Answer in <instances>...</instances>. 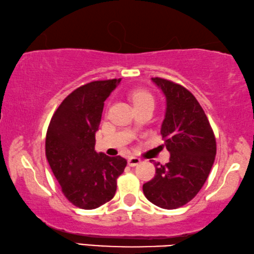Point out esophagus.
I'll return each instance as SVG.
<instances>
[{
  "label": "esophagus",
  "mask_w": 254,
  "mask_h": 254,
  "mask_svg": "<svg viewBox=\"0 0 254 254\" xmlns=\"http://www.w3.org/2000/svg\"><path fill=\"white\" fill-rule=\"evenodd\" d=\"M140 162H141V159L137 158V157H130L127 159V165L130 167L137 166Z\"/></svg>",
  "instance_id": "esophagus-1"
}]
</instances>
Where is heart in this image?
Segmentation results:
<instances>
[{"instance_id":"1","label":"heart","mask_w":254,"mask_h":254,"mask_svg":"<svg viewBox=\"0 0 254 254\" xmlns=\"http://www.w3.org/2000/svg\"><path fill=\"white\" fill-rule=\"evenodd\" d=\"M131 98L133 103H134V105L145 101H153L151 94L144 91V89H134V91L131 93Z\"/></svg>"}]
</instances>
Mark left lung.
<instances>
[{"label":"left lung","mask_w":254,"mask_h":254,"mask_svg":"<svg viewBox=\"0 0 254 254\" xmlns=\"http://www.w3.org/2000/svg\"><path fill=\"white\" fill-rule=\"evenodd\" d=\"M151 79L166 96L160 132L170 159L166 165L156 163V175L143 185V194L159 207L175 209L204 186L216 156V140L204 110L188 89L160 77Z\"/></svg>","instance_id":"1"}]
</instances>
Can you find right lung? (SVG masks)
<instances>
[{
	"label": "right lung",
	"mask_w": 254,
	"mask_h": 254,
	"mask_svg": "<svg viewBox=\"0 0 254 254\" xmlns=\"http://www.w3.org/2000/svg\"><path fill=\"white\" fill-rule=\"evenodd\" d=\"M121 79L96 80L70 93L51 118L46 157L63 194L76 207L94 209L110 201L127 166L122 157L95 151L104 102Z\"/></svg>",
	"instance_id": "obj_1"
}]
</instances>
